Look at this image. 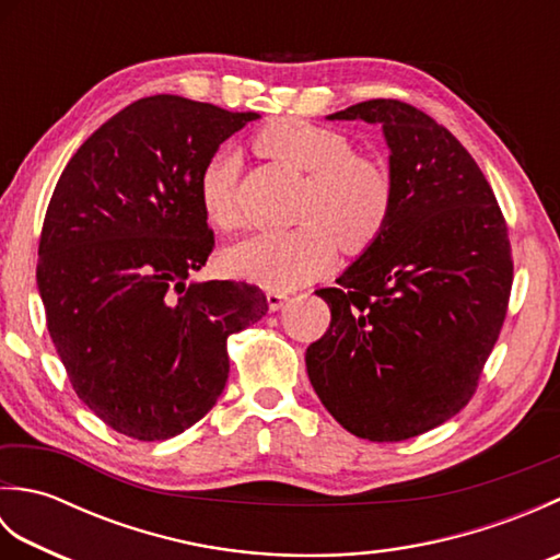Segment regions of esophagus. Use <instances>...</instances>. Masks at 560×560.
<instances>
[{
    "label": "esophagus",
    "mask_w": 560,
    "mask_h": 560,
    "mask_svg": "<svg viewBox=\"0 0 560 560\" xmlns=\"http://www.w3.org/2000/svg\"><path fill=\"white\" fill-rule=\"evenodd\" d=\"M289 295L283 291H269L267 293V303H269V311H279V307L283 305V301H287Z\"/></svg>",
    "instance_id": "esophagus-1"
}]
</instances>
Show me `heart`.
<instances>
[{"label":"heart","mask_w":560,"mask_h":560,"mask_svg":"<svg viewBox=\"0 0 560 560\" xmlns=\"http://www.w3.org/2000/svg\"><path fill=\"white\" fill-rule=\"evenodd\" d=\"M255 147L271 161L303 173L301 229L291 233H257L223 253L233 277L271 291H291L325 273L341 249L359 255L385 233L395 187L387 168L371 156L353 153L337 129L305 120H277L259 129ZM241 163L233 153H213L201 165L197 192L201 211L217 229L237 221L235 177Z\"/></svg>","instance_id":"obj_1"}]
</instances>
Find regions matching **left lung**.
Listing matches in <instances>:
<instances>
[{
    "mask_svg": "<svg viewBox=\"0 0 560 560\" xmlns=\"http://www.w3.org/2000/svg\"><path fill=\"white\" fill-rule=\"evenodd\" d=\"M329 120L383 127L395 205L339 287L315 291L331 323L305 351L307 377L349 433L397 443L477 392L513 287L508 225L469 151L413 105L375 98Z\"/></svg>",
    "mask_w": 560,
    "mask_h": 560,
    "instance_id": "obj_1",
    "label": "left lung"
}]
</instances>
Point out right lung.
Returning <instances> with one entry per match:
<instances>
[{"instance_id":"right-lung-1","label":"right lung","mask_w":560,"mask_h":560,"mask_svg":"<svg viewBox=\"0 0 560 560\" xmlns=\"http://www.w3.org/2000/svg\"><path fill=\"white\" fill-rule=\"evenodd\" d=\"M257 117L141 98L59 175L35 277L71 387L117 433L168 440L195 425L229 380L225 341L269 311L253 283H187L213 247L201 165Z\"/></svg>"}]
</instances>
